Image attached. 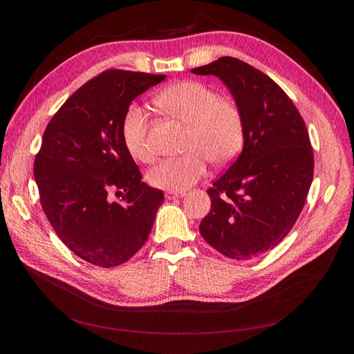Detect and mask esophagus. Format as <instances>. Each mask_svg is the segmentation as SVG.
Listing matches in <instances>:
<instances>
[{"label": "esophagus", "instance_id": "obj_1", "mask_svg": "<svg viewBox=\"0 0 354 354\" xmlns=\"http://www.w3.org/2000/svg\"><path fill=\"white\" fill-rule=\"evenodd\" d=\"M186 196V192L183 190H168L165 194L167 199H177V198H183Z\"/></svg>", "mask_w": 354, "mask_h": 354}]
</instances>
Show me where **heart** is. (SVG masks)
Listing matches in <instances>:
<instances>
[{
	"label": "heart",
	"instance_id": "1",
	"mask_svg": "<svg viewBox=\"0 0 354 354\" xmlns=\"http://www.w3.org/2000/svg\"><path fill=\"white\" fill-rule=\"evenodd\" d=\"M164 113L187 124L186 155L167 158L147 173V181L164 190H185L207 174L208 159L221 165L236 156L243 146L245 130L241 111L223 99L209 85L199 81H178L155 97ZM121 137L128 155L138 162H151L152 147L147 140V116L130 104L121 120Z\"/></svg>",
	"mask_w": 354,
	"mask_h": 354
}]
</instances>
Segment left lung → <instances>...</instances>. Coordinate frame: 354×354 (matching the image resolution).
<instances>
[{"mask_svg": "<svg viewBox=\"0 0 354 354\" xmlns=\"http://www.w3.org/2000/svg\"><path fill=\"white\" fill-rule=\"evenodd\" d=\"M226 85L243 120V149L208 189L199 232L212 248L246 260L282 242L313 181V149L301 115L272 78L234 57L192 69Z\"/></svg>", "mask_w": 354, "mask_h": 354, "instance_id": "obj_1", "label": "left lung"}]
</instances>
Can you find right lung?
Segmentation results:
<instances>
[{
	"label": "right lung",
	"mask_w": 354,
	"mask_h": 354,
	"mask_svg": "<svg viewBox=\"0 0 354 354\" xmlns=\"http://www.w3.org/2000/svg\"><path fill=\"white\" fill-rule=\"evenodd\" d=\"M165 75L106 71L85 82L48 122L34 162L42 209L68 248L99 267L128 261L153 227L164 192L142 181L121 120ZM121 196L120 203L111 194Z\"/></svg>",
	"instance_id": "obj_1"
}]
</instances>
